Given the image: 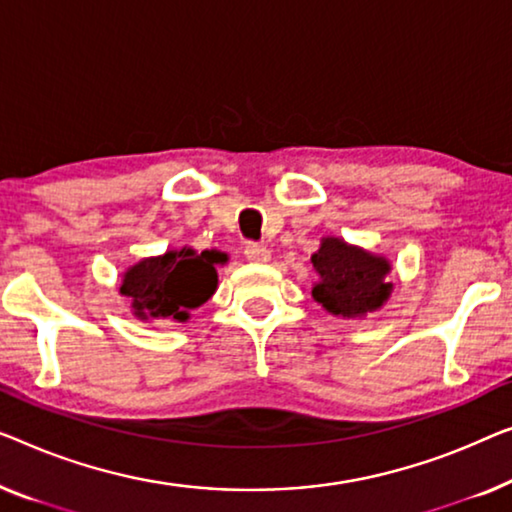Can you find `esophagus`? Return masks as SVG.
I'll return each mask as SVG.
<instances>
[{
	"instance_id": "esophagus-1",
	"label": "esophagus",
	"mask_w": 512,
	"mask_h": 512,
	"mask_svg": "<svg viewBox=\"0 0 512 512\" xmlns=\"http://www.w3.org/2000/svg\"><path fill=\"white\" fill-rule=\"evenodd\" d=\"M244 256L254 263H268L270 261V249L265 244L258 242H247L244 244Z\"/></svg>"
}]
</instances>
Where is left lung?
Returning a JSON list of instances; mask_svg holds the SVG:
<instances>
[{
    "label": "left lung",
    "instance_id": "8db88e82",
    "mask_svg": "<svg viewBox=\"0 0 512 512\" xmlns=\"http://www.w3.org/2000/svg\"><path fill=\"white\" fill-rule=\"evenodd\" d=\"M321 281L314 286L316 302L335 316H365L388 300L392 284L385 281L390 265L379 256L348 247L344 240L325 238L311 256Z\"/></svg>",
    "mask_w": 512,
    "mask_h": 512
}]
</instances>
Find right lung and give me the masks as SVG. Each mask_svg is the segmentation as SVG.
Wrapping results in <instances>:
<instances>
[{"label": "right lung", "mask_w": 512, "mask_h": 512, "mask_svg": "<svg viewBox=\"0 0 512 512\" xmlns=\"http://www.w3.org/2000/svg\"><path fill=\"white\" fill-rule=\"evenodd\" d=\"M214 263H226V254L166 251L164 256L133 265L124 274L120 291L133 300L138 318L187 321V311L201 307L217 288Z\"/></svg>", "instance_id": "1"}]
</instances>
